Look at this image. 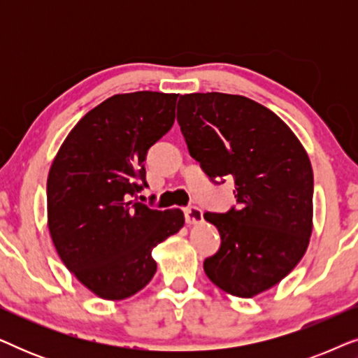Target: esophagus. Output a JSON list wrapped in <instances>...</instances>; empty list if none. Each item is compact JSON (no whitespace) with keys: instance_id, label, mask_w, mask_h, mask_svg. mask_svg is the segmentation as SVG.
<instances>
[{"instance_id":"34e87169","label":"esophagus","mask_w":358,"mask_h":358,"mask_svg":"<svg viewBox=\"0 0 358 358\" xmlns=\"http://www.w3.org/2000/svg\"><path fill=\"white\" fill-rule=\"evenodd\" d=\"M185 213V222L189 224H200L203 223V212L197 207H189L184 210Z\"/></svg>"}]
</instances>
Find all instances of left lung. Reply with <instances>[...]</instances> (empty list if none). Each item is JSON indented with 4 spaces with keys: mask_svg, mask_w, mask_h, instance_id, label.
<instances>
[{
    "mask_svg": "<svg viewBox=\"0 0 358 358\" xmlns=\"http://www.w3.org/2000/svg\"><path fill=\"white\" fill-rule=\"evenodd\" d=\"M189 153L212 180H234L238 208L205 213L222 246L203 271L218 288L252 298L305 256L313 233V168L280 117L238 94L195 92L178 102Z\"/></svg>",
    "mask_w": 358,
    "mask_h": 358,
    "instance_id": "left-lung-1",
    "label": "left lung"
}]
</instances>
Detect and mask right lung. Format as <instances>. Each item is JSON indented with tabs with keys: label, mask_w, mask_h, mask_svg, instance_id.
I'll return each mask as SVG.
<instances>
[{
	"label": "right lung",
	"mask_w": 358,
	"mask_h": 358,
	"mask_svg": "<svg viewBox=\"0 0 358 358\" xmlns=\"http://www.w3.org/2000/svg\"><path fill=\"white\" fill-rule=\"evenodd\" d=\"M179 94H115L87 112L63 141L47 178V227L68 271L102 300L148 285L153 249L184 227L179 208L130 200L145 182L150 146L168 134Z\"/></svg>",
	"instance_id": "right-lung-1"
}]
</instances>
